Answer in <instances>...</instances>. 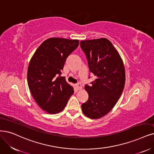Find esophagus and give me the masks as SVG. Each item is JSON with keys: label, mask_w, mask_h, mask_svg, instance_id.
<instances>
[{"label": "esophagus", "mask_w": 154, "mask_h": 154, "mask_svg": "<svg viewBox=\"0 0 154 154\" xmlns=\"http://www.w3.org/2000/svg\"><path fill=\"white\" fill-rule=\"evenodd\" d=\"M76 88H77V89H78V90H80V89H82V86H81V84H76Z\"/></svg>", "instance_id": "1"}]
</instances>
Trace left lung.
<instances>
[{
  "label": "left lung",
  "mask_w": 154,
  "mask_h": 154,
  "mask_svg": "<svg viewBox=\"0 0 154 154\" xmlns=\"http://www.w3.org/2000/svg\"><path fill=\"white\" fill-rule=\"evenodd\" d=\"M80 45L90 72L96 77L91 86H85L89 98L82 105V110L88 117L97 119L106 115L121 96L126 81L125 68L121 56L108 39L82 41Z\"/></svg>",
  "instance_id": "obj_1"
}]
</instances>
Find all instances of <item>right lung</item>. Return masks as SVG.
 Returning a JSON list of instances; mask_svg holds the SVG:
<instances>
[{
    "mask_svg": "<svg viewBox=\"0 0 154 154\" xmlns=\"http://www.w3.org/2000/svg\"><path fill=\"white\" fill-rule=\"evenodd\" d=\"M79 44L78 40L50 38L35 51L27 72L28 85L33 99L51 114L59 113L73 94L61 72L67 57Z\"/></svg>",
    "mask_w": 154,
    "mask_h": 154,
    "instance_id": "right-lung-1",
    "label": "right lung"
}]
</instances>
